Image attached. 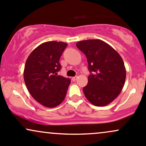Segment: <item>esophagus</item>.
Masks as SVG:
<instances>
[{"instance_id": "obj_1", "label": "esophagus", "mask_w": 146, "mask_h": 146, "mask_svg": "<svg viewBox=\"0 0 146 146\" xmlns=\"http://www.w3.org/2000/svg\"><path fill=\"white\" fill-rule=\"evenodd\" d=\"M77 79H78V76H74V77H72V81H76V80H77Z\"/></svg>"}]
</instances>
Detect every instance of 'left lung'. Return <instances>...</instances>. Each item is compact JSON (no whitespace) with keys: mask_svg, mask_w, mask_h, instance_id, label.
<instances>
[{"mask_svg":"<svg viewBox=\"0 0 146 146\" xmlns=\"http://www.w3.org/2000/svg\"><path fill=\"white\" fill-rule=\"evenodd\" d=\"M76 46L87 58L88 83L83 88L87 100L95 106L112 102L120 93L126 79L123 58L112 46L101 40L78 42Z\"/></svg>","mask_w":146,"mask_h":146,"instance_id":"left-lung-1","label":"left lung"}]
</instances>
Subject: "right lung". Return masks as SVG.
<instances>
[{
	"mask_svg": "<svg viewBox=\"0 0 146 146\" xmlns=\"http://www.w3.org/2000/svg\"><path fill=\"white\" fill-rule=\"evenodd\" d=\"M67 44L49 41L35 48L26 60L23 71L25 84L31 96L46 107L62 102L71 80L58 74L59 60Z\"/></svg>",
	"mask_w": 146,
	"mask_h": 146,
	"instance_id": "obj_1",
	"label": "right lung"
}]
</instances>
